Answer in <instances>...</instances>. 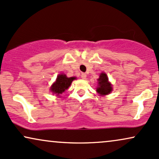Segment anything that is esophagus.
I'll return each instance as SVG.
<instances>
[{"label": "esophagus", "instance_id": "34e87169", "mask_svg": "<svg viewBox=\"0 0 159 159\" xmlns=\"http://www.w3.org/2000/svg\"><path fill=\"white\" fill-rule=\"evenodd\" d=\"M81 78L83 80H85L86 79V74L85 73H82L81 74Z\"/></svg>", "mask_w": 159, "mask_h": 159}]
</instances>
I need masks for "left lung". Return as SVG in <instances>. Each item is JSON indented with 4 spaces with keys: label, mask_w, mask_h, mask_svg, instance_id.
I'll return each mask as SVG.
<instances>
[{
    "label": "left lung",
    "mask_w": 159,
    "mask_h": 159,
    "mask_svg": "<svg viewBox=\"0 0 159 159\" xmlns=\"http://www.w3.org/2000/svg\"><path fill=\"white\" fill-rule=\"evenodd\" d=\"M98 80V87L97 91L100 96L107 95L112 91V85L108 81V77L105 73H101Z\"/></svg>",
    "instance_id": "8db88e82"
}]
</instances>
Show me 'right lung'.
I'll return each mask as SVG.
<instances>
[{
    "label": "right lung",
    "mask_w": 159,
    "mask_h": 159,
    "mask_svg": "<svg viewBox=\"0 0 159 159\" xmlns=\"http://www.w3.org/2000/svg\"><path fill=\"white\" fill-rule=\"evenodd\" d=\"M75 79L76 77H73V76L67 77L66 74H59L57 77L56 81L51 86L50 91L54 94L60 96V94H62L66 90H67L69 88V86L71 85L72 81Z\"/></svg>",
    "instance_id": "add662e5"
}]
</instances>
